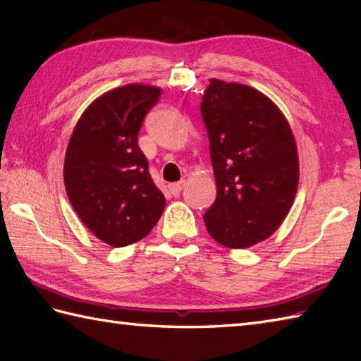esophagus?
<instances>
[{"mask_svg": "<svg viewBox=\"0 0 361 361\" xmlns=\"http://www.w3.org/2000/svg\"><path fill=\"white\" fill-rule=\"evenodd\" d=\"M183 188H185V181H178V183H173V185H169V190H171L172 195H178Z\"/></svg>", "mask_w": 361, "mask_h": 361, "instance_id": "obj_1", "label": "esophagus"}]
</instances>
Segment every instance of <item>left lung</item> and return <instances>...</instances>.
I'll use <instances>...</instances> for the list:
<instances>
[{"instance_id":"left-lung-1","label":"left lung","mask_w":361,"mask_h":361,"mask_svg":"<svg viewBox=\"0 0 361 361\" xmlns=\"http://www.w3.org/2000/svg\"><path fill=\"white\" fill-rule=\"evenodd\" d=\"M202 101L217 197L204 214L214 240L243 250L268 239L295 202L299 158L287 118L243 83L211 79Z\"/></svg>"}]
</instances>
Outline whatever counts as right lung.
I'll return each mask as SVG.
<instances>
[{
    "label": "right lung",
    "instance_id": "obj_1",
    "mask_svg": "<svg viewBox=\"0 0 361 361\" xmlns=\"http://www.w3.org/2000/svg\"><path fill=\"white\" fill-rule=\"evenodd\" d=\"M161 88L128 83L113 88L82 113L66 147V195L99 240L119 248L147 235L164 211V194L137 145L144 116Z\"/></svg>",
    "mask_w": 361,
    "mask_h": 361
}]
</instances>
